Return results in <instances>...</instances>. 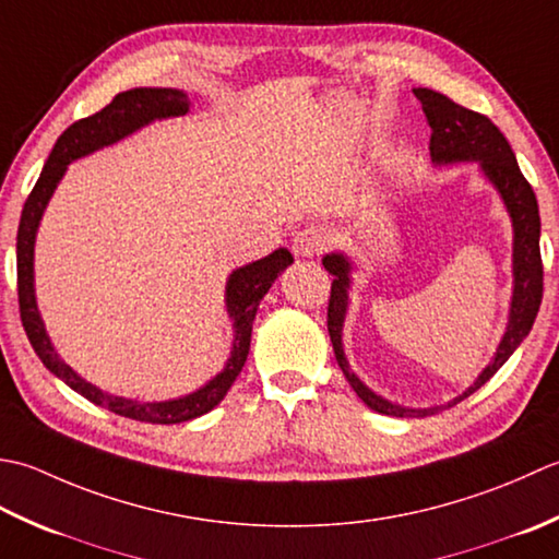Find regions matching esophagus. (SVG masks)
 I'll list each match as a JSON object with an SVG mask.
<instances>
[{
	"mask_svg": "<svg viewBox=\"0 0 559 559\" xmlns=\"http://www.w3.org/2000/svg\"><path fill=\"white\" fill-rule=\"evenodd\" d=\"M330 246V231L323 229V226H304L301 231H296L294 236V253L299 258H313Z\"/></svg>",
	"mask_w": 559,
	"mask_h": 559,
	"instance_id": "obj_1",
	"label": "esophagus"
}]
</instances>
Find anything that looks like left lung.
Masks as SVG:
<instances>
[{
    "label": "left lung",
    "mask_w": 559,
    "mask_h": 559,
    "mask_svg": "<svg viewBox=\"0 0 559 559\" xmlns=\"http://www.w3.org/2000/svg\"><path fill=\"white\" fill-rule=\"evenodd\" d=\"M415 96L423 104L427 124L431 128L429 154L431 162L453 164V162H480L485 176L497 186L507 210L514 222V299H511V313L504 340L497 347L495 359L487 364V369L477 376V381L463 395L453 397V407L463 397L475 393L485 385L499 367L514 355V349L523 343V337L531 333L535 316H538L543 301V260H540V214L538 200L531 183L523 178L516 164V156L511 152L507 136L499 132L497 124L483 112H475L453 104L449 96L431 88H415ZM323 265L335 275L328 299V333L335 349V359L343 369L347 383L371 409L381 415L393 417H427L439 413L441 407L429 409H405L389 401H383L371 393L355 373L349 371V364L343 352V321L347 309V287H349V260L345 255H325Z\"/></svg>",
    "instance_id": "8db88e82"
}]
</instances>
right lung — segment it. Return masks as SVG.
Instances as JSON below:
<instances>
[{"mask_svg": "<svg viewBox=\"0 0 559 559\" xmlns=\"http://www.w3.org/2000/svg\"><path fill=\"white\" fill-rule=\"evenodd\" d=\"M190 100L183 91L178 88H132L122 91V94L112 98L106 108L94 112V116L72 122L70 128L60 134V140L55 142L48 162L43 166L38 183L31 190V195L24 204V212H21L16 236V284L21 323H24L26 335L40 361L57 376V379H62L70 385L72 391L84 395L86 401L106 407L120 417H130L136 419V423L150 425L188 423V419H195L204 413H210L214 405H219L224 401L226 391L231 389V383L236 381V376L241 373L246 364L250 349V333H253V321L260 299L267 294L280 272L294 263L292 253L287 248H280L272 255L258 260V263L238 267L229 277V284H226V309H229V316L234 318L236 335L231 359L226 361L222 373H216L204 389L186 397H178V401L140 403L104 393L96 389V385L86 383L82 376H76L55 355L38 316L36 294H33V243H36V231L45 204H48L52 190L64 176L67 164L74 162L79 156L91 154L94 150H100V146L122 140L124 134L134 132L136 128H142V124L156 118L186 116Z\"/></svg>", "mask_w": 559, "mask_h": 559, "instance_id": "1", "label": "right lung"}]
</instances>
